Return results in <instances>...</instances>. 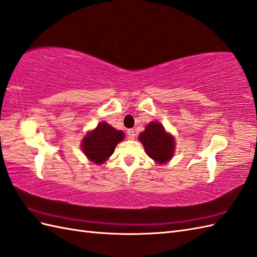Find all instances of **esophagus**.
Here are the masks:
<instances>
[{"mask_svg": "<svg viewBox=\"0 0 257 257\" xmlns=\"http://www.w3.org/2000/svg\"><path fill=\"white\" fill-rule=\"evenodd\" d=\"M127 135H128L130 140H134V139H135V136H136V135H135V130L129 129V130L127 131Z\"/></svg>", "mask_w": 257, "mask_h": 257, "instance_id": "1", "label": "esophagus"}]
</instances>
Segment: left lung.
I'll return each instance as SVG.
<instances>
[{
    "mask_svg": "<svg viewBox=\"0 0 257 257\" xmlns=\"http://www.w3.org/2000/svg\"><path fill=\"white\" fill-rule=\"evenodd\" d=\"M147 154L159 164H164L174 156V137L166 133L162 123L152 121L139 136Z\"/></svg>",
    "mask_w": 257,
    "mask_h": 257,
    "instance_id": "left-lung-1",
    "label": "left lung"
}]
</instances>
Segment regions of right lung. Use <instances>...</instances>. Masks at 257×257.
<instances>
[{
  "mask_svg": "<svg viewBox=\"0 0 257 257\" xmlns=\"http://www.w3.org/2000/svg\"><path fill=\"white\" fill-rule=\"evenodd\" d=\"M124 138V134L107 122L101 121L89 131L82 140V151L95 164H103L112 153L116 146Z\"/></svg>",
  "mask_w": 257,
  "mask_h": 257,
  "instance_id": "1",
  "label": "right lung"
}]
</instances>
